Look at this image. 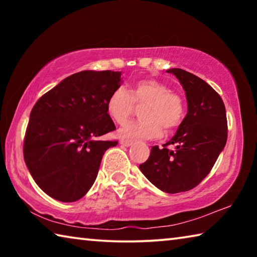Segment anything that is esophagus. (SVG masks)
<instances>
[{
  "label": "esophagus",
  "mask_w": 257,
  "mask_h": 257,
  "mask_svg": "<svg viewBox=\"0 0 257 257\" xmlns=\"http://www.w3.org/2000/svg\"><path fill=\"white\" fill-rule=\"evenodd\" d=\"M120 144L121 145H123V146H132L133 144H134V142H132V141H128V139H122V141L120 142Z\"/></svg>",
  "instance_id": "esophagus-1"
}]
</instances>
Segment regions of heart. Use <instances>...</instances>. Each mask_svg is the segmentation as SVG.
<instances>
[{
	"label": "heart",
	"instance_id": "heart-1",
	"mask_svg": "<svg viewBox=\"0 0 257 257\" xmlns=\"http://www.w3.org/2000/svg\"><path fill=\"white\" fill-rule=\"evenodd\" d=\"M143 120L130 122L120 130V136L133 139L160 137L162 128L167 132L179 127L185 118V101L180 94L159 80L141 79L127 92L123 87L113 90L106 102L108 115L118 124H124L134 113L135 105H143Z\"/></svg>",
	"mask_w": 257,
	"mask_h": 257
}]
</instances>
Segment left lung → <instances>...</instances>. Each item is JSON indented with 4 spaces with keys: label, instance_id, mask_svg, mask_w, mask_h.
<instances>
[{
    "label": "left lung",
    "instance_id": "obj_1",
    "mask_svg": "<svg viewBox=\"0 0 257 257\" xmlns=\"http://www.w3.org/2000/svg\"><path fill=\"white\" fill-rule=\"evenodd\" d=\"M186 92L188 112L163 149L153 146L139 169L159 189L177 194L196 187L212 170L224 149L228 123L222 98L201 78L182 69H169ZM175 145V150H169Z\"/></svg>",
    "mask_w": 257,
    "mask_h": 257
}]
</instances>
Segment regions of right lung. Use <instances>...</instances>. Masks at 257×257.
I'll use <instances>...</instances> for the list:
<instances>
[{
	"instance_id": "add662e5",
	"label": "right lung",
	"mask_w": 257,
	"mask_h": 257,
	"mask_svg": "<svg viewBox=\"0 0 257 257\" xmlns=\"http://www.w3.org/2000/svg\"><path fill=\"white\" fill-rule=\"evenodd\" d=\"M121 72L85 70L67 77L30 112L24 159L33 179L52 198L76 202L96 179L104 153L116 141H97L115 130L106 110Z\"/></svg>"
}]
</instances>
